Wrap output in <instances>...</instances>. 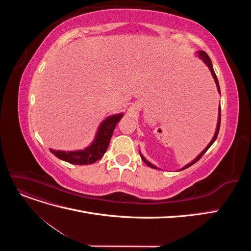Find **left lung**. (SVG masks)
<instances>
[{
	"label": "left lung",
	"instance_id": "1",
	"mask_svg": "<svg viewBox=\"0 0 251 251\" xmlns=\"http://www.w3.org/2000/svg\"><path fill=\"white\" fill-rule=\"evenodd\" d=\"M197 54H198V57H199L201 60H203V63L208 67V69H209V71H210V73H211V75H212V77H214V79H215V82H216V85H217V89H218V92H219L220 94H221V91H220V86H219V81H218V78H217V75H216V73H215V71H214V68H212L211 60H210L209 56L207 55V53H206V52H204V51H198V52H197ZM220 124H221V107L219 108V118H218L217 128H216L215 135H214V137H212L211 141L208 143V146L201 151L200 155H198V157H197L196 159H194V160H193L191 163H188V164H186L185 166H183V169H181L180 171L184 170V169H187V168H189V166H191V165H193L194 163H196V162L198 161L199 159H200V158L205 154V151H206L211 147V144L216 141V139H217V137H218L219 130H220ZM139 153H140V151H139ZM140 156H141V159L143 160V162L146 163L148 166H150V168H151V169H156V170H158L157 166H156V165H154V164H151L150 161H148L147 159L142 156V154H141V153H140Z\"/></svg>",
	"mask_w": 251,
	"mask_h": 251
}]
</instances>
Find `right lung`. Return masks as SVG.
I'll list each match as a JSON object with an SVG mask.
<instances>
[{
  "instance_id": "1",
  "label": "right lung",
  "mask_w": 251,
  "mask_h": 251,
  "mask_svg": "<svg viewBox=\"0 0 251 251\" xmlns=\"http://www.w3.org/2000/svg\"><path fill=\"white\" fill-rule=\"evenodd\" d=\"M124 114L119 113L116 115H112L105 118L100 126H98L95 138L89 147L78 151H56L50 149L51 153L56 156L60 160L77 165H88L96 162L104 155L111 137L116 127L117 123L123 118Z\"/></svg>"
}]
</instances>
